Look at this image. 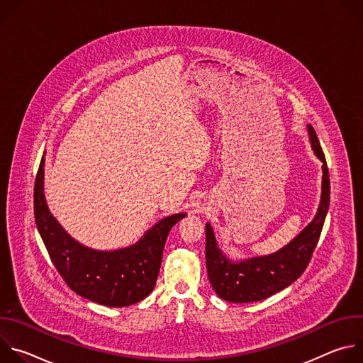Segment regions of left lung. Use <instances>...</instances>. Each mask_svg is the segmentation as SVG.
<instances>
[{
  "label": "left lung",
  "instance_id": "obj_1",
  "mask_svg": "<svg viewBox=\"0 0 363 363\" xmlns=\"http://www.w3.org/2000/svg\"><path fill=\"white\" fill-rule=\"evenodd\" d=\"M307 130L313 152L323 164L322 196L313 221L296 238L273 254L231 262L220 250L211 224L206 223L205 225L206 270L213 289L225 301L250 303L273 296L296 281L313 255L329 210L330 182L326 158L318 135L310 125H307Z\"/></svg>",
  "mask_w": 363,
  "mask_h": 363
}]
</instances>
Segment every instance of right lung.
Segmentation results:
<instances>
[{"label": "right lung", "mask_w": 363, "mask_h": 363, "mask_svg": "<svg viewBox=\"0 0 363 363\" xmlns=\"http://www.w3.org/2000/svg\"><path fill=\"white\" fill-rule=\"evenodd\" d=\"M185 213L155 224L135 244L101 251L72 238L51 216L44 196V157L34 184V217L37 230L56 270L79 296L109 307H125L143 300L155 287L162 252L171 228Z\"/></svg>", "instance_id": "obj_1"}]
</instances>
